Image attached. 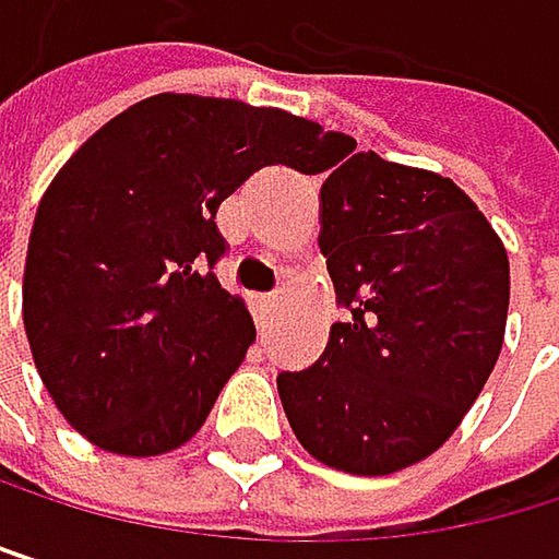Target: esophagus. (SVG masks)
<instances>
[{
	"label": "esophagus",
	"mask_w": 559,
	"mask_h": 559,
	"mask_svg": "<svg viewBox=\"0 0 559 559\" xmlns=\"http://www.w3.org/2000/svg\"><path fill=\"white\" fill-rule=\"evenodd\" d=\"M274 308H277V295H261L258 298V325H261V332H267V321H271Z\"/></svg>",
	"instance_id": "1"
}]
</instances>
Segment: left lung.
<instances>
[{
    "instance_id": "8db88e82",
    "label": "left lung",
    "mask_w": 559,
    "mask_h": 559,
    "mask_svg": "<svg viewBox=\"0 0 559 559\" xmlns=\"http://www.w3.org/2000/svg\"><path fill=\"white\" fill-rule=\"evenodd\" d=\"M329 167L318 248L348 318L311 369L277 376V395L318 463L389 476L432 456L483 392L503 348L510 261L449 177L355 154L352 136Z\"/></svg>"
}]
</instances>
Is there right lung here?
Segmentation results:
<instances>
[{
    "instance_id": "1",
    "label": "right lung",
    "mask_w": 559,
    "mask_h": 559,
    "mask_svg": "<svg viewBox=\"0 0 559 559\" xmlns=\"http://www.w3.org/2000/svg\"><path fill=\"white\" fill-rule=\"evenodd\" d=\"M342 133L274 106L157 93L103 123L39 201L23 321L56 409L117 456L198 436L254 342L241 298L214 277V224L254 170L321 174Z\"/></svg>"
}]
</instances>
